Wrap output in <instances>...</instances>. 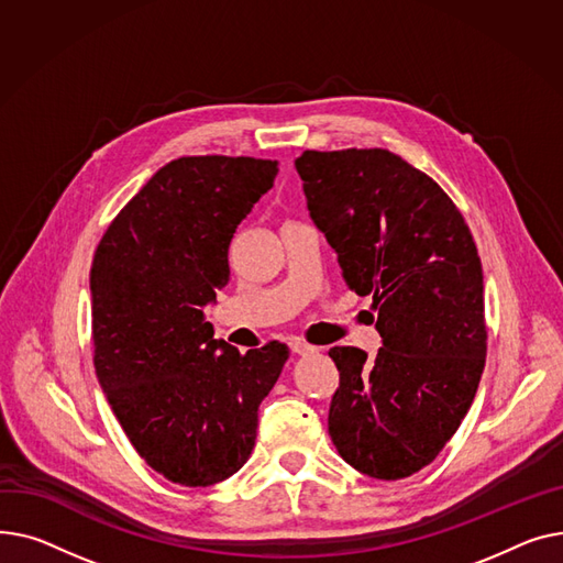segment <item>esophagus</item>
<instances>
[{
	"mask_svg": "<svg viewBox=\"0 0 563 563\" xmlns=\"http://www.w3.org/2000/svg\"><path fill=\"white\" fill-rule=\"evenodd\" d=\"M288 347H290L292 354H313V352H318V347H313V345H309V343H305L300 339H290Z\"/></svg>",
	"mask_w": 563,
	"mask_h": 563,
	"instance_id": "esophagus-1",
	"label": "esophagus"
}]
</instances>
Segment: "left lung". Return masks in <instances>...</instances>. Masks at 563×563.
<instances>
[{"mask_svg": "<svg viewBox=\"0 0 563 563\" xmlns=\"http://www.w3.org/2000/svg\"><path fill=\"white\" fill-rule=\"evenodd\" d=\"M313 224L347 286L371 295L382 347H332L329 437L358 473L402 479L466 418L486 356L482 261L443 188L388 150L295 158Z\"/></svg>", "mask_w": 563, "mask_h": 563, "instance_id": "obj_1", "label": "left lung"}]
</instances>
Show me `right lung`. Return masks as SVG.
<instances>
[{
  "label": "right lung",
  "instance_id": "obj_1",
  "mask_svg": "<svg viewBox=\"0 0 563 563\" xmlns=\"http://www.w3.org/2000/svg\"><path fill=\"white\" fill-rule=\"evenodd\" d=\"M277 161L181 156L131 197L90 268L99 386L126 439L156 473L211 486L250 459L258 405L288 347L213 339L205 309L229 282V243L266 195Z\"/></svg>",
  "mask_w": 563,
  "mask_h": 563
}]
</instances>
